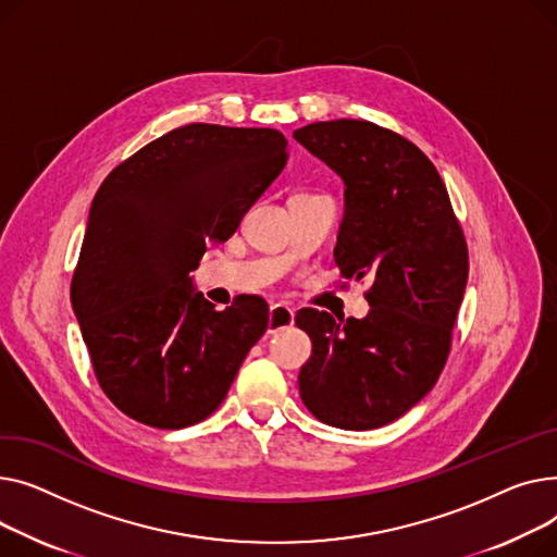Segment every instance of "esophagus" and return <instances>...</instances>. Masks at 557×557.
<instances>
[{"label": "esophagus", "instance_id": "34e87169", "mask_svg": "<svg viewBox=\"0 0 557 557\" xmlns=\"http://www.w3.org/2000/svg\"><path fill=\"white\" fill-rule=\"evenodd\" d=\"M294 323V310L285 304H274L270 308V323H268V333L274 335L283 329H289V325Z\"/></svg>", "mask_w": 557, "mask_h": 557}]
</instances>
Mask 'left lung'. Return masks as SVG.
<instances>
[{
    "label": "left lung",
    "instance_id": "left-lung-1",
    "mask_svg": "<svg viewBox=\"0 0 557 557\" xmlns=\"http://www.w3.org/2000/svg\"><path fill=\"white\" fill-rule=\"evenodd\" d=\"M294 139L344 180L335 263L346 278L371 281L364 319L297 314L312 342L299 394L325 424L375 430L428 396L445 369L468 243L436 166L394 129L337 119L294 129Z\"/></svg>",
    "mask_w": 557,
    "mask_h": 557
}]
</instances>
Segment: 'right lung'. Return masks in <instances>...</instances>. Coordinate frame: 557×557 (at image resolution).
<instances>
[{"label":"right lung","instance_id":"obj_1","mask_svg":"<svg viewBox=\"0 0 557 557\" xmlns=\"http://www.w3.org/2000/svg\"><path fill=\"white\" fill-rule=\"evenodd\" d=\"M287 139L272 127L188 123L121 161L96 190L72 306L110 403L154 430H182L224 400L270 323L243 297L215 310L190 276L278 177Z\"/></svg>","mask_w":557,"mask_h":557}]
</instances>
